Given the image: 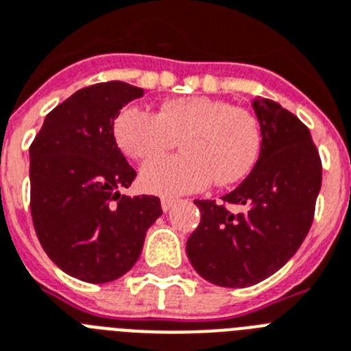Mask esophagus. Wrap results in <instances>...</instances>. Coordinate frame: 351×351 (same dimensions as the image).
<instances>
[{"label": "esophagus", "mask_w": 351, "mask_h": 351, "mask_svg": "<svg viewBox=\"0 0 351 351\" xmlns=\"http://www.w3.org/2000/svg\"><path fill=\"white\" fill-rule=\"evenodd\" d=\"M160 204H162V210H164V213H167V210H169L171 207L176 204V200L175 198H162Z\"/></svg>", "instance_id": "1"}]
</instances>
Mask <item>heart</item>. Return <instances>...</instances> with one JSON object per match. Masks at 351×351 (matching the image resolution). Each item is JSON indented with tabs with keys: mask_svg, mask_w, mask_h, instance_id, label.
Listing matches in <instances>:
<instances>
[{
	"mask_svg": "<svg viewBox=\"0 0 351 351\" xmlns=\"http://www.w3.org/2000/svg\"><path fill=\"white\" fill-rule=\"evenodd\" d=\"M117 144L135 160L166 155L182 141V156L160 158L142 169L144 189L178 196L216 185L236 184L261 149V128L250 111L210 97H180L158 113L130 106L115 121Z\"/></svg>",
	"mask_w": 351,
	"mask_h": 351,
	"instance_id": "b5f03b06",
	"label": "heart"
}]
</instances>
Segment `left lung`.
<instances>
[{"label": "left lung", "mask_w": 351, "mask_h": 351, "mask_svg": "<svg viewBox=\"0 0 351 351\" xmlns=\"http://www.w3.org/2000/svg\"><path fill=\"white\" fill-rule=\"evenodd\" d=\"M261 149L254 169L223 204L195 200L200 225L187 240V258L209 283L243 289L278 272L298 252L314 220L321 158L308 128L270 99H254Z\"/></svg>", "instance_id": "left-lung-1"}]
</instances>
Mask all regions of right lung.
I'll list each match as a JSON object with an SVG mask.
<instances>
[{"mask_svg":"<svg viewBox=\"0 0 351 351\" xmlns=\"http://www.w3.org/2000/svg\"><path fill=\"white\" fill-rule=\"evenodd\" d=\"M142 88L99 82L53 108L30 146V210L53 263L86 283L119 279L136 263L156 196L121 195L136 171L113 135V122Z\"/></svg>","mask_w":351,"mask_h":351,"instance_id":"1","label":"right lung"}]
</instances>
